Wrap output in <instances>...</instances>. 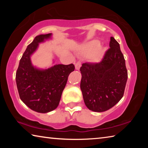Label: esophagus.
Listing matches in <instances>:
<instances>
[{
  "label": "esophagus",
  "mask_w": 148,
  "mask_h": 148,
  "mask_svg": "<svg viewBox=\"0 0 148 148\" xmlns=\"http://www.w3.org/2000/svg\"><path fill=\"white\" fill-rule=\"evenodd\" d=\"M82 64H81V62L77 61L76 64H75V69L76 70H79L80 67H81Z\"/></svg>",
  "instance_id": "esophagus-1"
}]
</instances>
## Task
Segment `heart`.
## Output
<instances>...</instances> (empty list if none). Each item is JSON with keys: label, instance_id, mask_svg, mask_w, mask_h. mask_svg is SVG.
I'll use <instances>...</instances> for the list:
<instances>
[{"label": "heart", "instance_id": "heart-1", "mask_svg": "<svg viewBox=\"0 0 148 148\" xmlns=\"http://www.w3.org/2000/svg\"><path fill=\"white\" fill-rule=\"evenodd\" d=\"M99 42L98 40H92L88 42L84 46L82 51L87 54H92L95 52V57L98 59L102 54V49L99 48Z\"/></svg>", "mask_w": 148, "mask_h": 148}]
</instances>
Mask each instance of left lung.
I'll return each instance as SVG.
<instances>
[{
  "label": "left lung",
  "mask_w": 148,
  "mask_h": 148,
  "mask_svg": "<svg viewBox=\"0 0 148 148\" xmlns=\"http://www.w3.org/2000/svg\"><path fill=\"white\" fill-rule=\"evenodd\" d=\"M110 48L98 63L86 62L80 68V83L85 104L93 112L106 111L115 106L123 96L127 71L120 46L114 37Z\"/></svg>",
  "instance_id": "obj_1"
}]
</instances>
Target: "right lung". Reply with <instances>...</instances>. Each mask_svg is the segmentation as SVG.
Here are the masks:
<instances>
[{
  "mask_svg": "<svg viewBox=\"0 0 148 148\" xmlns=\"http://www.w3.org/2000/svg\"><path fill=\"white\" fill-rule=\"evenodd\" d=\"M52 34L36 36L20 59L16 80L20 99L29 108L38 113L56 109L61 100L69 74L75 69L73 64H55L46 69L32 65L31 57L39 44L51 38Z\"/></svg>",
  "mask_w": 148,
  "mask_h": 148,
  "instance_id": "1",
  "label": "right lung"
}]
</instances>
